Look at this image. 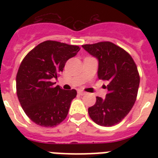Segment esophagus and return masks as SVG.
<instances>
[{"label":"esophagus","instance_id":"esophagus-1","mask_svg":"<svg viewBox=\"0 0 158 158\" xmlns=\"http://www.w3.org/2000/svg\"><path fill=\"white\" fill-rule=\"evenodd\" d=\"M78 94H79V95H84V94H85V93L83 91H81V90H79V91H78Z\"/></svg>","mask_w":158,"mask_h":158}]
</instances>
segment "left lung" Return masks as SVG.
<instances>
[{"label": "left lung", "mask_w": 158, "mask_h": 158, "mask_svg": "<svg viewBox=\"0 0 158 158\" xmlns=\"http://www.w3.org/2000/svg\"><path fill=\"white\" fill-rule=\"evenodd\" d=\"M98 59V76L108 82L105 98L97 97L96 103L89 108L94 122L110 127L120 123L132 109L137 98L140 77L132 56L110 42L82 46Z\"/></svg>", "instance_id": "left-lung-1"}]
</instances>
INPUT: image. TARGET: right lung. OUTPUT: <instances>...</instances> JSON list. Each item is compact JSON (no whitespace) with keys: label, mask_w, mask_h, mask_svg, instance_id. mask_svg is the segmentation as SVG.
<instances>
[{"label":"right lung","mask_w":158,"mask_h":158,"mask_svg":"<svg viewBox=\"0 0 158 158\" xmlns=\"http://www.w3.org/2000/svg\"><path fill=\"white\" fill-rule=\"evenodd\" d=\"M80 50L79 46L45 41L23 58L16 75V93L29 119L43 127H54L68 115L75 89L64 90L52 82L64 64Z\"/></svg>","instance_id":"1"}]
</instances>
